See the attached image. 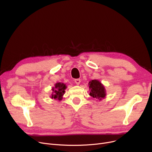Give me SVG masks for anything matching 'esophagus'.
Returning <instances> with one entry per match:
<instances>
[{
	"label": "esophagus",
	"mask_w": 152,
	"mask_h": 152,
	"mask_svg": "<svg viewBox=\"0 0 152 152\" xmlns=\"http://www.w3.org/2000/svg\"><path fill=\"white\" fill-rule=\"evenodd\" d=\"M75 83L77 85H79V84H80V83H81V79H76L75 80Z\"/></svg>",
	"instance_id": "1"
}]
</instances>
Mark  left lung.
Segmentation results:
<instances>
[{
	"label": "left lung",
	"instance_id": "1",
	"mask_svg": "<svg viewBox=\"0 0 152 152\" xmlns=\"http://www.w3.org/2000/svg\"><path fill=\"white\" fill-rule=\"evenodd\" d=\"M89 88L90 90L89 95L95 99L101 100L106 96V91L105 87L99 81L94 79L89 83Z\"/></svg>",
	"mask_w": 152,
	"mask_h": 152
}]
</instances>
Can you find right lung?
I'll use <instances>...</instances> for the list:
<instances>
[{"instance_id":"right-lung-1","label":"right lung","mask_w":152,"mask_h":152,"mask_svg":"<svg viewBox=\"0 0 152 152\" xmlns=\"http://www.w3.org/2000/svg\"><path fill=\"white\" fill-rule=\"evenodd\" d=\"M66 87V85L63 83H57L55 84V87H53L52 89L53 92L51 95V98L61 100L63 98V95L65 94V90Z\"/></svg>"}]
</instances>
